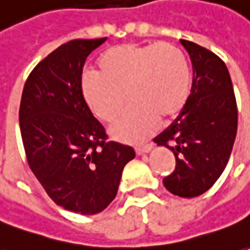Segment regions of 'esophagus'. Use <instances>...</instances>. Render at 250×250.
<instances>
[{"instance_id":"esophagus-1","label":"esophagus","mask_w":250,"mask_h":250,"mask_svg":"<svg viewBox=\"0 0 250 250\" xmlns=\"http://www.w3.org/2000/svg\"><path fill=\"white\" fill-rule=\"evenodd\" d=\"M153 149V145L152 144H149V145H144V146H138L135 149V153L141 156V154H145V153H149L150 150Z\"/></svg>"}]
</instances>
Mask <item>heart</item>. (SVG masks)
I'll list each match as a JSON object with an SVG mask.
<instances>
[{"label":"heart","instance_id":"obj_1","mask_svg":"<svg viewBox=\"0 0 250 250\" xmlns=\"http://www.w3.org/2000/svg\"><path fill=\"white\" fill-rule=\"evenodd\" d=\"M97 68L98 74L86 71L81 78L83 100L97 118L111 125L120 118L127 94L131 106L111 130L122 142H144L160 119L174 120L188 105L189 62L172 43L112 46L100 56Z\"/></svg>","mask_w":250,"mask_h":250}]
</instances>
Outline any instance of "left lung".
Wrapping results in <instances>:
<instances>
[{
    "mask_svg": "<svg viewBox=\"0 0 250 250\" xmlns=\"http://www.w3.org/2000/svg\"><path fill=\"white\" fill-rule=\"evenodd\" d=\"M193 67L189 101L154 142L168 147L176 167L163 183L168 191L191 198L209 190L225 171L237 135L238 112L226 64L215 53L181 40Z\"/></svg>",
    "mask_w": 250,
    "mask_h": 250,
    "instance_id": "1",
    "label": "left lung"
}]
</instances>
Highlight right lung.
<instances>
[{"mask_svg":"<svg viewBox=\"0 0 250 250\" xmlns=\"http://www.w3.org/2000/svg\"><path fill=\"white\" fill-rule=\"evenodd\" d=\"M106 38L74 40L31 71L19 122L28 166L47 196L64 209L96 215L116 197L131 146L108 141L81 91L84 61Z\"/></svg>","mask_w":250,"mask_h":250,"instance_id":"1","label":"right lung"}]
</instances>
